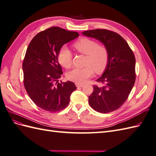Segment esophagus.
Segmentation results:
<instances>
[{
    "label": "esophagus",
    "instance_id": "esophagus-1",
    "mask_svg": "<svg viewBox=\"0 0 156 156\" xmlns=\"http://www.w3.org/2000/svg\"><path fill=\"white\" fill-rule=\"evenodd\" d=\"M76 86L78 87H82L83 86V83H76Z\"/></svg>",
    "mask_w": 156,
    "mask_h": 156
}]
</instances>
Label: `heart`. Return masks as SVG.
<instances>
[{
	"instance_id": "1",
	"label": "heart",
	"mask_w": 156,
	"mask_h": 156,
	"mask_svg": "<svg viewBox=\"0 0 156 156\" xmlns=\"http://www.w3.org/2000/svg\"><path fill=\"white\" fill-rule=\"evenodd\" d=\"M74 49L79 53L86 55L85 65L82 69L75 68L66 74L67 78L76 83H84L94 74L103 73L107 69L109 61V53L105 45L92 39L81 37L73 43ZM58 61L62 66L69 69L72 65L73 55L66 46H62L58 51Z\"/></svg>"
}]
</instances>
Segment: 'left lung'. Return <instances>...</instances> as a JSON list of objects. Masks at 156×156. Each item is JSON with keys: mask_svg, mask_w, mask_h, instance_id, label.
Here are the masks:
<instances>
[{"mask_svg": "<svg viewBox=\"0 0 156 156\" xmlns=\"http://www.w3.org/2000/svg\"><path fill=\"white\" fill-rule=\"evenodd\" d=\"M83 35L98 39L109 53L107 69L97 82L103 86L94 85L89 96V104L101 113L118 109L126 101L136 80V60L129 44L119 34L105 29L85 31Z\"/></svg>", "mask_w": 156, "mask_h": 156, "instance_id": "1", "label": "left lung"}]
</instances>
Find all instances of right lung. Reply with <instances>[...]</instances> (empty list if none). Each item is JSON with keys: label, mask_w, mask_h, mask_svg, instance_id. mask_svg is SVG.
Segmentation results:
<instances>
[{"label": "right lung", "mask_w": 156, "mask_h": 156, "mask_svg": "<svg viewBox=\"0 0 156 156\" xmlns=\"http://www.w3.org/2000/svg\"><path fill=\"white\" fill-rule=\"evenodd\" d=\"M79 36L76 31L51 27L38 33L27 48L22 64L23 85L35 105L49 112H58L69 105L76 89L72 82L58 83L62 74L57 56L61 47Z\"/></svg>", "instance_id": "obj_1"}]
</instances>
